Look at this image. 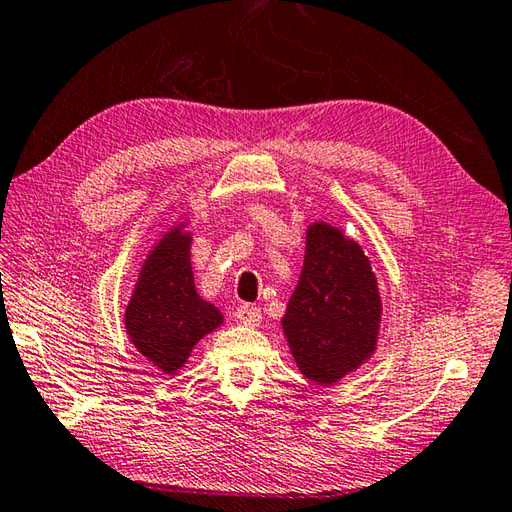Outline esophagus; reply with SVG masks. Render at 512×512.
Masks as SVG:
<instances>
[{
	"mask_svg": "<svg viewBox=\"0 0 512 512\" xmlns=\"http://www.w3.org/2000/svg\"><path fill=\"white\" fill-rule=\"evenodd\" d=\"M235 317L239 323L248 325V328H257L259 323H262V310L255 308V306H239Z\"/></svg>",
	"mask_w": 512,
	"mask_h": 512,
	"instance_id": "1",
	"label": "esophagus"
}]
</instances>
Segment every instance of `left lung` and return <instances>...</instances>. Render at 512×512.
Returning <instances> with one entry per match:
<instances>
[{"instance_id":"1","label":"left lung","mask_w":512,"mask_h":512,"mask_svg":"<svg viewBox=\"0 0 512 512\" xmlns=\"http://www.w3.org/2000/svg\"><path fill=\"white\" fill-rule=\"evenodd\" d=\"M383 299L363 246L343 228L312 222L299 284L281 328L299 372L334 385L376 352Z\"/></svg>"}]
</instances>
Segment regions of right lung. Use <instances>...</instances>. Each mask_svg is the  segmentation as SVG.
Returning a JSON list of instances; mask_svg holds the SVG:
<instances>
[{
    "label": "right lung",
    "mask_w": 512,
    "mask_h": 512,
    "mask_svg": "<svg viewBox=\"0 0 512 512\" xmlns=\"http://www.w3.org/2000/svg\"><path fill=\"white\" fill-rule=\"evenodd\" d=\"M191 242L187 220L162 233L125 308L127 339L165 376L180 372L198 341L224 323L222 312L195 290Z\"/></svg>",
    "instance_id": "right-lung-1"
}]
</instances>
